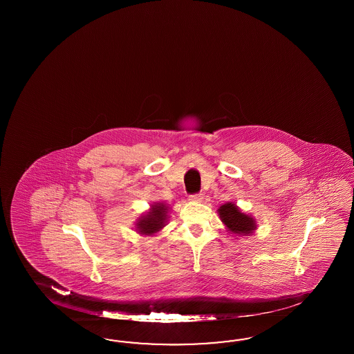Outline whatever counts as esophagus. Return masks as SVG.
<instances>
[{
  "instance_id": "34e87169",
  "label": "esophagus",
  "mask_w": 354,
  "mask_h": 354,
  "mask_svg": "<svg viewBox=\"0 0 354 354\" xmlns=\"http://www.w3.org/2000/svg\"><path fill=\"white\" fill-rule=\"evenodd\" d=\"M189 200L194 201V203H201V201L204 200V194H203V193H196V194H192V196L189 197Z\"/></svg>"
}]
</instances>
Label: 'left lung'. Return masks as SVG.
<instances>
[{"instance_id": "1", "label": "left lung", "mask_w": 354, "mask_h": 354, "mask_svg": "<svg viewBox=\"0 0 354 354\" xmlns=\"http://www.w3.org/2000/svg\"><path fill=\"white\" fill-rule=\"evenodd\" d=\"M218 214L227 230L235 235L247 236L257 228L254 218L243 213L234 203L222 205L218 209Z\"/></svg>"}]
</instances>
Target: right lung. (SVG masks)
Returning a JSON list of instances; mask_svg holds the SVG:
<instances>
[{
    "label": "right lung",
    "instance_id": "add662e5",
    "mask_svg": "<svg viewBox=\"0 0 354 354\" xmlns=\"http://www.w3.org/2000/svg\"><path fill=\"white\" fill-rule=\"evenodd\" d=\"M167 212L169 206H166L163 203L151 205L149 212H147V214L141 215L138 219L136 231L140 235H156L166 225Z\"/></svg>",
    "mask_w": 354,
    "mask_h": 354
}]
</instances>
